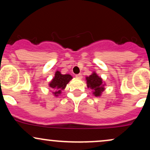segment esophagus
<instances>
[{
    "label": "esophagus",
    "mask_w": 150,
    "mask_h": 150,
    "mask_svg": "<svg viewBox=\"0 0 150 150\" xmlns=\"http://www.w3.org/2000/svg\"><path fill=\"white\" fill-rule=\"evenodd\" d=\"M75 77H77V78H80V79H81V78H82V74H81V73L77 74V75H75Z\"/></svg>",
    "instance_id": "obj_1"
}]
</instances>
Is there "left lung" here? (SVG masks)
I'll return each instance as SVG.
<instances>
[{"instance_id": "left-lung-1", "label": "left lung", "mask_w": 150, "mask_h": 150, "mask_svg": "<svg viewBox=\"0 0 150 150\" xmlns=\"http://www.w3.org/2000/svg\"><path fill=\"white\" fill-rule=\"evenodd\" d=\"M86 80H87V87L94 89L93 94L96 97L100 96L101 92L104 90V87H103L104 85H102V80L101 77H99L97 74L94 73L89 77H86Z\"/></svg>"}]
</instances>
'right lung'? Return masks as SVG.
I'll use <instances>...</instances> for the list:
<instances>
[{"mask_svg":"<svg viewBox=\"0 0 150 150\" xmlns=\"http://www.w3.org/2000/svg\"><path fill=\"white\" fill-rule=\"evenodd\" d=\"M72 78L73 77L71 75H68V74L62 75L59 71L56 72L54 78L49 84L50 87L55 90V92H53L55 96H58V94H61L62 89H65L67 84L70 82V80H72Z\"/></svg>","mask_w":150,"mask_h":150,"instance_id":"right-lung-1","label":"right lung"}]
</instances>
